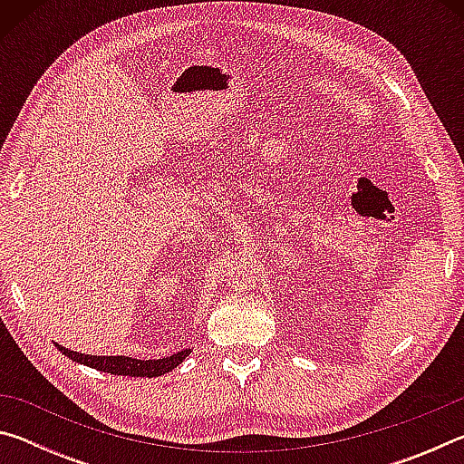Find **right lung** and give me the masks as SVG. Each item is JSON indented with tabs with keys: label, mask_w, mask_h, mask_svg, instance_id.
I'll list each match as a JSON object with an SVG mask.
<instances>
[{
	"label": "right lung",
	"mask_w": 464,
	"mask_h": 464,
	"mask_svg": "<svg viewBox=\"0 0 464 464\" xmlns=\"http://www.w3.org/2000/svg\"><path fill=\"white\" fill-rule=\"evenodd\" d=\"M57 348L72 358L73 362H80L85 366L96 368L102 372L110 374H121V376H161L169 371H174L178 364H182V360L190 354V350H182L174 356L160 358V360H137V358H127V356H92V354H80V352L67 350L57 343Z\"/></svg>",
	"instance_id": "add662e5"
}]
</instances>
